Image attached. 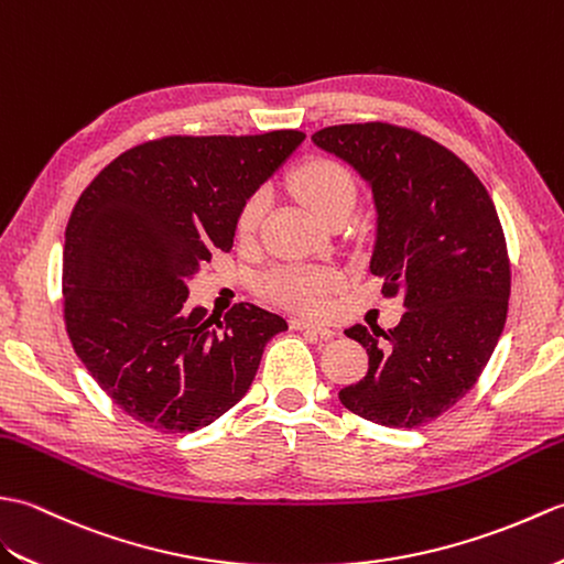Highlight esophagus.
I'll list each match as a JSON object with an SVG mask.
<instances>
[{
  "label": "esophagus",
  "mask_w": 564,
  "mask_h": 564,
  "mask_svg": "<svg viewBox=\"0 0 564 564\" xmlns=\"http://www.w3.org/2000/svg\"><path fill=\"white\" fill-rule=\"evenodd\" d=\"M292 328H294V330H314V333H318V335L323 337V340H328V337L335 335V330L328 328V325L316 323V321L304 318V316H294V318H292Z\"/></svg>",
  "instance_id": "esophagus-1"
}]
</instances>
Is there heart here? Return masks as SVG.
I'll list each match as a JSON object with an SVG mask.
<instances>
[{
  "mask_svg": "<svg viewBox=\"0 0 564 564\" xmlns=\"http://www.w3.org/2000/svg\"><path fill=\"white\" fill-rule=\"evenodd\" d=\"M292 193L314 212L321 221L333 217L349 215L355 207L357 187L349 171L328 159H314L299 166L290 176ZM268 209V195L258 191L250 195L239 209L236 217V234L241 239L253 236L260 227L262 215ZM337 284V274L333 270H304V268H284L274 270L262 280L265 292L280 302L302 306V308H318L323 296L328 294Z\"/></svg>",
  "mask_w": 564,
  "mask_h": 564,
  "instance_id": "1",
  "label": "heart"
}]
</instances>
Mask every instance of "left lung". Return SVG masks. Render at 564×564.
<instances>
[{
    "label": "left lung",
    "instance_id": "left-lung-1",
    "mask_svg": "<svg viewBox=\"0 0 564 564\" xmlns=\"http://www.w3.org/2000/svg\"><path fill=\"white\" fill-rule=\"evenodd\" d=\"M311 142L369 185V270L405 308L391 330H345L367 349L369 371L340 403L383 427H420L470 391L505 330L509 258L492 197L456 154L405 128L335 124Z\"/></svg>",
    "mask_w": 564,
    "mask_h": 564
}]
</instances>
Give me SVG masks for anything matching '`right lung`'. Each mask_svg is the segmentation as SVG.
Here are the masks:
<instances>
[{
	"label": "right lung",
	"instance_id": "right-lung-1",
	"mask_svg": "<svg viewBox=\"0 0 564 564\" xmlns=\"http://www.w3.org/2000/svg\"><path fill=\"white\" fill-rule=\"evenodd\" d=\"M306 140L164 137L98 173L65 231L62 294L74 352L112 403L159 432H195L248 393L286 321L256 304L187 308V282L231 250L246 199Z\"/></svg>",
	"mask_w": 564,
	"mask_h": 564
}]
</instances>
